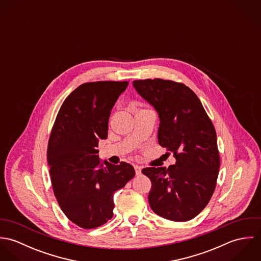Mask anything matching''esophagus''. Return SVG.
<instances>
[{"instance_id":"1","label":"esophagus","mask_w":261,"mask_h":261,"mask_svg":"<svg viewBox=\"0 0 261 261\" xmlns=\"http://www.w3.org/2000/svg\"><path fill=\"white\" fill-rule=\"evenodd\" d=\"M135 171L137 176H140L142 174V168L140 166H135Z\"/></svg>"}]
</instances>
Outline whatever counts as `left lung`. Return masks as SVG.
<instances>
[{"label": "left lung", "mask_w": 261, "mask_h": 261, "mask_svg": "<svg viewBox=\"0 0 261 261\" xmlns=\"http://www.w3.org/2000/svg\"><path fill=\"white\" fill-rule=\"evenodd\" d=\"M133 85L158 112L159 144L176 158L168 169H143L151 182L149 206L168 220H191L207 206L216 187L220 158L214 125L185 84L155 78Z\"/></svg>", "instance_id": "8db88e82"}]
</instances>
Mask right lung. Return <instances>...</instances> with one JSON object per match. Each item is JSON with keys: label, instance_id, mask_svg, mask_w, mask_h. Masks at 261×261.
<instances>
[{"label": "right lung", "instance_id": "add662e5", "mask_svg": "<svg viewBox=\"0 0 261 261\" xmlns=\"http://www.w3.org/2000/svg\"><path fill=\"white\" fill-rule=\"evenodd\" d=\"M127 81L81 84L62 103L53 125L47 160L55 197L66 217L84 229L113 216V194L135 177L130 164L100 163L99 140L108 139L109 119Z\"/></svg>", "mask_w": 261, "mask_h": 261}]
</instances>
